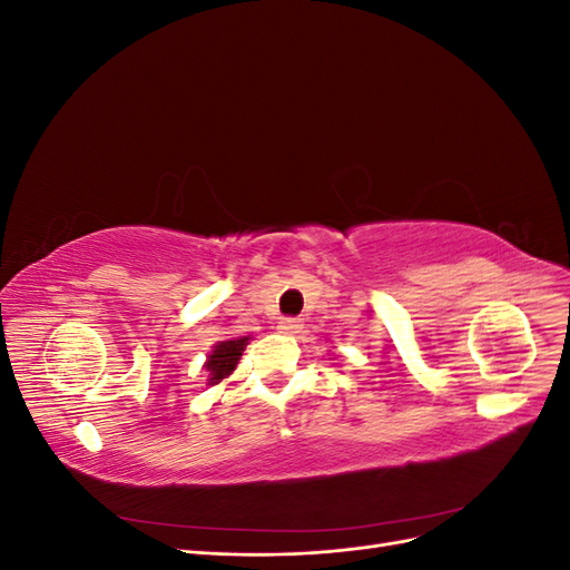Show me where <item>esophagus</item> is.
<instances>
[{
  "label": "esophagus",
  "mask_w": 570,
  "mask_h": 570,
  "mask_svg": "<svg viewBox=\"0 0 570 570\" xmlns=\"http://www.w3.org/2000/svg\"><path fill=\"white\" fill-rule=\"evenodd\" d=\"M302 325H304L302 318H283L281 325H278V331L285 333V335H295V333L302 331Z\"/></svg>",
  "instance_id": "1"
}]
</instances>
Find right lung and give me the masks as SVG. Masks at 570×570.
<instances>
[{"instance_id": "right-lung-1", "label": "right lung", "mask_w": 570, "mask_h": 570, "mask_svg": "<svg viewBox=\"0 0 570 570\" xmlns=\"http://www.w3.org/2000/svg\"><path fill=\"white\" fill-rule=\"evenodd\" d=\"M249 340L252 337H233V340L216 342L212 354L204 361V371H206V375H209V381L206 383L218 385L226 381L228 375H233V371L239 364V356H243Z\"/></svg>"}]
</instances>
